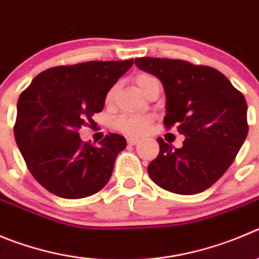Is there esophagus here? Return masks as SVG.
<instances>
[{"mask_svg": "<svg viewBox=\"0 0 259 259\" xmlns=\"http://www.w3.org/2000/svg\"><path fill=\"white\" fill-rule=\"evenodd\" d=\"M127 143L132 144V146H135V144L139 143V139H135V138H127Z\"/></svg>", "mask_w": 259, "mask_h": 259, "instance_id": "esophagus-1", "label": "esophagus"}]
</instances>
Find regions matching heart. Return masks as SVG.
I'll list each match as a JSON object with an SVG mask.
<instances>
[{
    "label": "heart",
    "instance_id": "obj_1",
    "mask_svg": "<svg viewBox=\"0 0 259 259\" xmlns=\"http://www.w3.org/2000/svg\"><path fill=\"white\" fill-rule=\"evenodd\" d=\"M153 80H156V79L153 76H151V75L141 74L137 76L135 83H137L138 88L141 89L142 92L147 84H149ZM113 94H115V88H111L108 91L107 96H106V101L107 102L112 101ZM149 122H151V120L146 115H122L115 120V127L120 130V132L125 133V134L138 137V135H142L147 132V129L149 126Z\"/></svg>",
    "mask_w": 259,
    "mask_h": 259
}]
</instances>
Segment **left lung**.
<instances>
[{"instance_id": "obj_1", "label": "left lung", "mask_w": 259, "mask_h": 259, "mask_svg": "<svg viewBox=\"0 0 259 259\" xmlns=\"http://www.w3.org/2000/svg\"><path fill=\"white\" fill-rule=\"evenodd\" d=\"M161 80L166 96L165 125H178L181 148L157 138L159 153L148 165L158 187L176 194H197L230 167L248 134L246 102L224 74L181 60L135 59Z\"/></svg>"}]
</instances>
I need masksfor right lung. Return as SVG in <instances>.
<instances>
[{"label": "right lung", "instance_id": "right-lung-1", "mask_svg": "<svg viewBox=\"0 0 259 259\" xmlns=\"http://www.w3.org/2000/svg\"><path fill=\"white\" fill-rule=\"evenodd\" d=\"M132 65L133 59L52 67L20 94L15 141L31 175L48 192L79 199L108 183L125 138L108 134L94 147L81 142L78 129L103 110L108 91Z\"/></svg>", "mask_w": 259, "mask_h": 259}]
</instances>
